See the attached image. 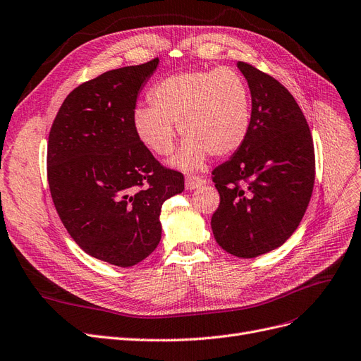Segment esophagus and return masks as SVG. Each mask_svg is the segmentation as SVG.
I'll return each mask as SVG.
<instances>
[{
	"mask_svg": "<svg viewBox=\"0 0 361 361\" xmlns=\"http://www.w3.org/2000/svg\"><path fill=\"white\" fill-rule=\"evenodd\" d=\"M205 181L201 178V177H196V176H189L185 177V189L188 190H193L196 188H199V185H202Z\"/></svg>",
	"mask_w": 361,
	"mask_h": 361,
	"instance_id": "obj_1",
	"label": "esophagus"
}]
</instances>
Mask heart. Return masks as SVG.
<instances>
[{"label": "heart", "instance_id": "1", "mask_svg": "<svg viewBox=\"0 0 361 361\" xmlns=\"http://www.w3.org/2000/svg\"><path fill=\"white\" fill-rule=\"evenodd\" d=\"M152 106H138L133 126L144 145L169 156L178 125L185 141L173 165L202 168L208 154L228 156L245 141L251 123V98L245 78L232 68L185 71L169 75L152 89Z\"/></svg>", "mask_w": 361, "mask_h": 361}]
</instances>
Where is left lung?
<instances>
[{"label": "left lung", "mask_w": 361, "mask_h": 361, "mask_svg": "<svg viewBox=\"0 0 361 361\" xmlns=\"http://www.w3.org/2000/svg\"><path fill=\"white\" fill-rule=\"evenodd\" d=\"M251 92V123L243 145L211 172L220 205L211 219L217 244L251 259L295 233L315 181L314 141L291 93L269 74L238 62Z\"/></svg>", "instance_id": "left-lung-1"}]
</instances>
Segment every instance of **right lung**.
Returning a JSON list of instances; mask_svg holds the SVG:
<instances>
[{"instance_id": "1", "label": "right lung", "mask_w": 361, "mask_h": 361, "mask_svg": "<svg viewBox=\"0 0 361 361\" xmlns=\"http://www.w3.org/2000/svg\"><path fill=\"white\" fill-rule=\"evenodd\" d=\"M159 59L106 71L62 102L47 142L58 216L89 256L128 268L156 250L159 216L184 177L164 166L133 126L137 97Z\"/></svg>"}]
</instances>
